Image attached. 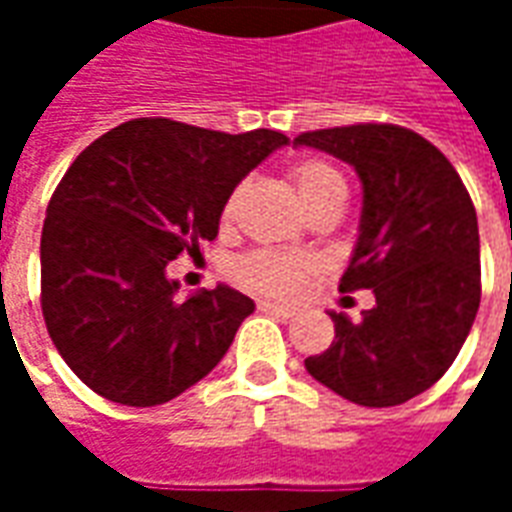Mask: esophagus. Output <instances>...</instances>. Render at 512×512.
I'll use <instances>...</instances> for the list:
<instances>
[{
	"label": "esophagus",
	"mask_w": 512,
	"mask_h": 512,
	"mask_svg": "<svg viewBox=\"0 0 512 512\" xmlns=\"http://www.w3.org/2000/svg\"><path fill=\"white\" fill-rule=\"evenodd\" d=\"M257 310L266 312V315H277V318H285V321L296 315V310H293V307H285V304H277V301H260V304H257Z\"/></svg>",
	"instance_id": "esophagus-1"
}]
</instances>
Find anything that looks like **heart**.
I'll use <instances>...</instances> for the list:
<instances>
[{
  "mask_svg": "<svg viewBox=\"0 0 512 512\" xmlns=\"http://www.w3.org/2000/svg\"><path fill=\"white\" fill-rule=\"evenodd\" d=\"M290 180L299 191V200L304 208H310L312 202H318L332 191H345L343 175L318 158H304L290 169ZM233 202H227L224 216H230ZM312 263L301 260V257L282 255V252H252V255L241 257L233 268V277L244 285V288L263 293V296H274V299H288L296 296L304 282L310 277Z\"/></svg>",
  "mask_w": 512,
  "mask_h": 512,
  "instance_id": "1",
  "label": "heart"
}]
</instances>
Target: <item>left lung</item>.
<instances>
[{
	"mask_svg": "<svg viewBox=\"0 0 512 512\" xmlns=\"http://www.w3.org/2000/svg\"><path fill=\"white\" fill-rule=\"evenodd\" d=\"M340 158L362 180V219L343 293L376 307L334 321L332 345L304 359L315 381L351 403L400 406L436 384L480 307V233L472 197L439 147L389 123L321 128L293 139Z\"/></svg>",
	"mask_w": 512,
	"mask_h": 512,
	"instance_id": "1",
	"label": "left lung"
}]
</instances>
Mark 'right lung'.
<instances>
[{"label":"right lung","mask_w":512,"mask_h":512,"mask_svg":"<svg viewBox=\"0 0 512 512\" xmlns=\"http://www.w3.org/2000/svg\"><path fill=\"white\" fill-rule=\"evenodd\" d=\"M290 139L139 117L84 147L51 194L40 307L51 343L93 392L158 406L222 362L255 301L216 285L175 299L169 260L213 241L235 186Z\"/></svg>","instance_id":"right-lung-1"}]
</instances>
